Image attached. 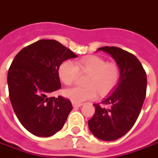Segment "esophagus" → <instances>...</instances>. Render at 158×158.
I'll list each match as a JSON object with an SVG mask.
<instances>
[{
    "instance_id": "esophagus-1",
    "label": "esophagus",
    "mask_w": 158,
    "mask_h": 158,
    "mask_svg": "<svg viewBox=\"0 0 158 158\" xmlns=\"http://www.w3.org/2000/svg\"><path fill=\"white\" fill-rule=\"evenodd\" d=\"M72 104H73V107H74V108H79V107H81V106H83V103H73Z\"/></svg>"
}]
</instances>
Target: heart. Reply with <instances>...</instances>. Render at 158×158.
Returning a JSON list of instances; mask_svg holds the SVG:
<instances>
[{"label": "heart", "mask_w": 158, "mask_h": 158, "mask_svg": "<svg viewBox=\"0 0 158 158\" xmlns=\"http://www.w3.org/2000/svg\"><path fill=\"white\" fill-rule=\"evenodd\" d=\"M79 73L87 74L85 88L73 87L64 90V96L74 103L90 100L98 94L105 95L111 92L119 79V68L116 64L106 63L102 58L89 55L82 58L74 64L66 60L58 69L60 79L65 85L75 81Z\"/></svg>", "instance_id": "b5f03b06"}]
</instances>
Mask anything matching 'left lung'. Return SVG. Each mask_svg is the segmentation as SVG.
I'll return each mask as SVG.
<instances>
[{
	"label": "left lung",
	"instance_id": "left-lung-1",
	"mask_svg": "<svg viewBox=\"0 0 158 158\" xmlns=\"http://www.w3.org/2000/svg\"><path fill=\"white\" fill-rule=\"evenodd\" d=\"M97 51L114 59L119 68V79L113 93L102 101L109 107L94 104L95 113L88 124L93 135L111 142L125 135L138 119L146 97L147 74L136 56L120 48L104 46Z\"/></svg>",
	"mask_w": 158,
	"mask_h": 158
}]
</instances>
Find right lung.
Here are the masks:
<instances>
[{
	"instance_id": "add662e5",
	"label": "right lung",
	"mask_w": 158,
	"mask_h": 158,
	"mask_svg": "<svg viewBox=\"0 0 158 158\" xmlns=\"http://www.w3.org/2000/svg\"><path fill=\"white\" fill-rule=\"evenodd\" d=\"M78 55L54 40H40L25 47L12 61L7 83L15 115L27 131L40 138L59 132L73 107L61 96L50 97L61 88L58 69Z\"/></svg>"
}]
</instances>
